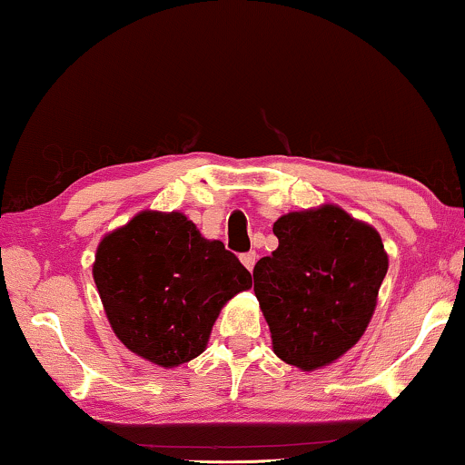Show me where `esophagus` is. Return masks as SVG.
<instances>
[{
    "mask_svg": "<svg viewBox=\"0 0 465 465\" xmlns=\"http://www.w3.org/2000/svg\"><path fill=\"white\" fill-rule=\"evenodd\" d=\"M258 260V253L256 252H247V253H241V262H243V266L247 271L253 269V264H256Z\"/></svg>",
    "mask_w": 465,
    "mask_h": 465,
    "instance_id": "1",
    "label": "esophagus"
}]
</instances>
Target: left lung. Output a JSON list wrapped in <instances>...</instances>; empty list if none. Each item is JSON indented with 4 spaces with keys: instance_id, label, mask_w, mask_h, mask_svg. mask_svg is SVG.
Instances as JSON below:
<instances>
[{
    "instance_id": "8db88e82",
    "label": "left lung",
    "mask_w": 465,
    "mask_h": 465,
    "mask_svg": "<svg viewBox=\"0 0 465 465\" xmlns=\"http://www.w3.org/2000/svg\"><path fill=\"white\" fill-rule=\"evenodd\" d=\"M279 247L253 266V292L285 364L317 371L349 351L368 328L387 272L371 224L322 205L282 215Z\"/></svg>"
}]
</instances>
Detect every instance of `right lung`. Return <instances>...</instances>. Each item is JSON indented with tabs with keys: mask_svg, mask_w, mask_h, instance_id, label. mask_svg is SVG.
<instances>
[{
	"mask_svg": "<svg viewBox=\"0 0 465 465\" xmlns=\"http://www.w3.org/2000/svg\"><path fill=\"white\" fill-rule=\"evenodd\" d=\"M93 277L114 334L163 368L205 351L222 307L252 288L239 258L180 212H142L105 234Z\"/></svg>",
	"mask_w": 465,
	"mask_h": 465,
	"instance_id": "obj_1",
	"label": "right lung"
}]
</instances>
